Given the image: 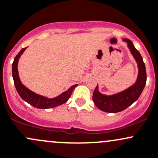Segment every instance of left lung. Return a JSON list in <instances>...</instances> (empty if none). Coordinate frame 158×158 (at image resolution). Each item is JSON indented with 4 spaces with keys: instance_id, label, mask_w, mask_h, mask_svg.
Instances as JSON below:
<instances>
[{
    "instance_id": "left-lung-1",
    "label": "left lung",
    "mask_w": 158,
    "mask_h": 158,
    "mask_svg": "<svg viewBox=\"0 0 158 158\" xmlns=\"http://www.w3.org/2000/svg\"><path fill=\"white\" fill-rule=\"evenodd\" d=\"M123 41L127 42L128 47L133 57H135L136 62L138 63L139 76H138L137 81L133 85L123 92L111 96H107L101 94L98 92V85L96 86L93 92V101L96 107L105 112L117 113L127 109L128 107L132 105L135 101L138 100L146 84L147 75H146L145 63H144L142 57L139 51L134 47L133 44L130 40L125 39H123Z\"/></svg>"
}]
</instances>
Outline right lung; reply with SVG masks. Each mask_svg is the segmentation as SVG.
Listing matches in <instances>:
<instances>
[{
    "mask_svg": "<svg viewBox=\"0 0 158 158\" xmlns=\"http://www.w3.org/2000/svg\"><path fill=\"white\" fill-rule=\"evenodd\" d=\"M26 49V48H23L18 53L17 55L14 58V60H13L12 64V75L13 82H14L15 87H16V91H17L19 96L22 98L23 100L29 103L30 105L39 109L52 108V107H55L57 106L61 105V104L66 102L68 99L70 98L73 91L75 87L77 86V85H74L71 86L67 91L62 93L60 95L57 96V97L54 98H48L39 95V94L31 92V91L28 89L26 87H25L22 84L20 79H19V74H18L17 66L19 57H20L21 54L24 52Z\"/></svg>",
    "mask_w": 158,
    "mask_h": 158,
    "instance_id": "1",
    "label": "right lung"
}]
</instances>
